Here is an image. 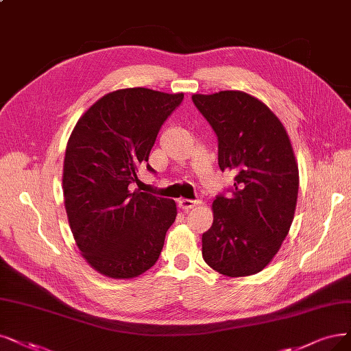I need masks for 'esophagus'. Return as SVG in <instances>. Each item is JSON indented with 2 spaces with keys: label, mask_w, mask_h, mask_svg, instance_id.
Returning <instances> with one entry per match:
<instances>
[{
  "label": "esophagus",
  "mask_w": 351,
  "mask_h": 351,
  "mask_svg": "<svg viewBox=\"0 0 351 351\" xmlns=\"http://www.w3.org/2000/svg\"><path fill=\"white\" fill-rule=\"evenodd\" d=\"M199 204V201H192V199H185V198H179L178 199V206L180 210L184 211H189L193 206H197Z\"/></svg>",
  "instance_id": "esophagus-1"
}]
</instances>
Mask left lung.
<instances>
[{"label": "left lung", "instance_id": "8db88e82", "mask_svg": "<svg viewBox=\"0 0 351 351\" xmlns=\"http://www.w3.org/2000/svg\"><path fill=\"white\" fill-rule=\"evenodd\" d=\"M192 101L218 137L219 169L237 173L231 197L213 202L202 257L224 276L258 274L293 221L300 172L289 136L266 104L241 90L193 94Z\"/></svg>", "mask_w": 351, "mask_h": 351}]
</instances>
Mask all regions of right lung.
I'll use <instances>...</instances> for the list:
<instances>
[{
    "mask_svg": "<svg viewBox=\"0 0 351 351\" xmlns=\"http://www.w3.org/2000/svg\"><path fill=\"white\" fill-rule=\"evenodd\" d=\"M182 99L147 88L114 90L84 112L68 140L64 208L77 249L104 276L137 278L158 262L176 204L128 185ZM147 171L154 172L149 163Z\"/></svg>",
    "mask_w": 351,
    "mask_h": 351,
    "instance_id": "add662e5",
    "label": "right lung"
}]
</instances>
